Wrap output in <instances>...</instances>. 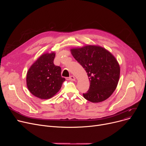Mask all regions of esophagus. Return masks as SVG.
I'll use <instances>...</instances> for the list:
<instances>
[{"label":"esophagus","mask_w":146,"mask_h":146,"mask_svg":"<svg viewBox=\"0 0 146 146\" xmlns=\"http://www.w3.org/2000/svg\"><path fill=\"white\" fill-rule=\"evenodd\" d=\"M68 79H69V80H72V81H75L76 80V78L74 77L73 76H70Z\"/></svg>","instance_id":"obj_1"}]
</instances>
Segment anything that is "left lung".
<instances>
[{
    "label": "left lung",
    "instance_id": "1",
    "mask_svg": "<svg viewBox=\"0 0 146 146\" xmlns=\"http://www.w3.org/2000/svg\"><path fill=\"white\" fill-rule=\"evenodd\" d=\"M73 57L86 70L90 81L86 100L98 103L105 101L115 90L119 79L120 67L111 52L99 45H87L73 48Z\"/></svg>",
    "mask_w": 146,
    "mask_h": 146
}]
</instances>
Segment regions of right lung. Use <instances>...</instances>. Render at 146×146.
I'll return each mask as SVG.
<instances>
[{
	"label": "right lung",
	"instance_id": "add662e5",
	"mask_svg": "<svg viewBox=\"0 0 146 146\" xmlns=\"http://www.w3.org/2000/svg\"><path fill=\"white\" fill-rule=\"evenodd\" d=\"M55 56L54 52L43 54L27 72V88L34 96L40 99L51 98L60 90L65 81V78L61 76V67L54 64Z\"/></svg>",
	"mask_w": 146,
	"mask_h": 146
}]
</instances>
